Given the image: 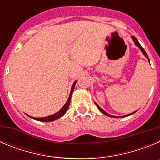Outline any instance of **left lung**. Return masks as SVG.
<instances>
[{
    "label": "left lung",
    "mask_w": 160,
    "mask_h": 160,
    "mask_svg": "<svg viewBox=\"0 0 160 160\" xmlns=\"http://www.w3.org/2000/svg\"><path fill=\"white\" fill-rule=\"evenodd\" d=\"M131 38H132L133 41H134V42H135V45H136V46H138V47L139 48V49H140V50H141V51H142V53H143V55H144V56H145V57H146L148 59V61H149V62H150V60H149V58H148V54H147V53H146V52H145V50H144V49H143V48H142V46H141V45H140V44H139V42H138V40H137V38H135V37H134V36H132V37H131ZM95 104H96V106H97V107H98V108L99 109V111H101L102 113H103V114H106V115H107V116L112 117V118H118V117H116V116H113V115H111V114H107V113L105 111H103L101 107H99V106L98 105L97 103H95ZM135 112H136V111H135V112L131 113V114H128V115H124V116H122V117H126V116H128V115H131V114H134V113H135Z\"/></svg>",
    "instance_id": "obj_1"
}]
</instances>
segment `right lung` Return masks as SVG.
I'll return each instance as SVG.
<instances>
[{
	"label": "right lung",
	"instance_id": "add662e5",
	"mask_svg": "<svg viewBox=\"0 0 160 160\" xmlns=\"http://www.w3.org/2000/svg\"><path fill=\"white\" fill-rule=\"evenodd\" d=\"M76 82L77 81L74 82H73V84L72 85L71 91H70V96H69V98H68V99H67V101H66V104L63 106L62 108L58 112L55 113V114H52V115H49V116L43 117V118H35V117H31V116H29V117H31V118H33V119H35V120H38V121H41V122H52V121H53V120H56V119H58V118H61L62 116H63V115L65 114V113H66V111H67V109H68V107H69V106H70L72 93H73V90H74V87H75Z\"/></svg>",
	"mask_w": 160,
	"mask_h": 160
}]
</instances>
